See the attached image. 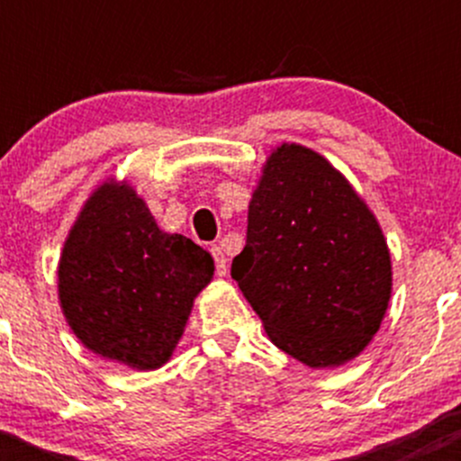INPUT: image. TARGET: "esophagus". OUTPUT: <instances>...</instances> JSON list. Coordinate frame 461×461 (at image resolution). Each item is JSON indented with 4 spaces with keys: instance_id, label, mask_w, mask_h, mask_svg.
<instances>
[{
    "instance_id": "34e87169",
    "label": "esophagus",
    "mask_w": 461,
    "mask_h": 461,
    "mask_svg": "<svg viewBox=\"0 0 461 461\" xmlns=\"http://www.w3.org/2000/svg\"><path fill=\"white\" fill-rule=\"evenodd\" d=\"M212 257H213V263H216V274H218V276H225V274H227V257H225V252H222V248L213 245V248H212Z\"/></svg>"
}]
</instances>
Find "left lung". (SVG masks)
<instances>
[{
	"instance_id": "left-lung-1",
	"label": "left lung",
	"mask_w": 461,
	"mask_h": 461,
	"mask_svg": "<svg viewBox=\"0 0 461 461\" xmlns=\"http://www.w3.org/2000/svg\"><path fill=\"white\" fill-rule=\"evenodd\" d=\"M231 278L274 346L310 368L359 355L393 287L388 245L370 209L323 156L299 144L269 156Z\"/></svg>"
}]
</instances>
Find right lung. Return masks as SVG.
I'll use <instances>...</instances> for the list:
<instances>
[{"mask_svg":"<svg viewBox=\"0 0 461 461\" xmlns=\"http://www.w3.org/2000/svg\"><path fill=\"white\" fill-rule=\"evenodd\" d=\"M58 276L64 317L88 350L153 370L174 352L213 258L158 230L131 187L104 183L68 234Z\"/></svg>","mask_w":461,"mask_h":461,"instance_id":"obj_1","label":"right lung"}]
</instances>
